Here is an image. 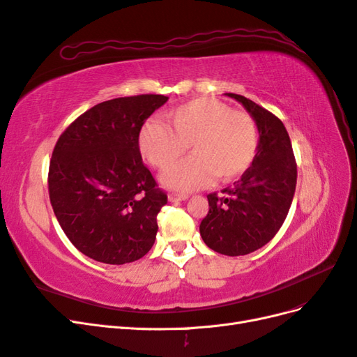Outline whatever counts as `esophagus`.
I'll return each mask as SVG.
<instances>
[{
	"label": "esophagus",
	"mask_w": 357,
	"mask_h": 357,
	"mask_svg": "<svg viewBox=\"0 0 357 357\" xmlns=\"http://www.w3.org/2000/svg\"><path fill=\"white\" fill-rule=\"evenodd\" d=\"M188 198H189L188 193H177V192H172V193H169V195H168V199H169L171 202L185 201V199H188Z\"/></svg>",
	"instance_id": "34e87169"
}]
</instances>
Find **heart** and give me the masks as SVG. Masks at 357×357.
Segmentation results:
<instances>
[{
	"mask_svg": "<svg viewBox=\"0 0 357 357\" xmlns=\"http://www.w3.org/2000/svg\"><path fill=\"white\" fill-rule=\"evenodd\" d=\"M168 125L147 121L138 132V149L158 169L165 171L186 153L190 158L162 177L168 188L198 189L213 178L229 181L252 167L257 155L259 129L252 114L231 110L213 98H197L167 113Z\"/></svg>",
	"mask_w": 357,
	"mask_h": 357,
	"instance_id": "heart-1",
	"label": "heart"
}]
</instances>
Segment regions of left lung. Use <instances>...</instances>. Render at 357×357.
I'll list each match as a JSON object with an SVG mask.
<instances>
[{
    "instance_id": "8db88e82",
    "label": "left lung",
    "mask_w": 357,
    "mask_h": 357,
    "mask_svg": "<svg viewBox=\"0 0 357 357\" xmlns=\"http://www.w3.org/2000/svg\"><path fill=\"white\" fill-rule=\"evenodd\" d=\"M253 116L259 129L257 155L223 197L213 192L199 225L204 243L226 256H243L265 245L282 228L296 188V160L283 122L243 95L228 93Z\"/></svg>"
}]
</instances>
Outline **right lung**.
<instances>
[{
	"label": "right lung",
	"instance_id": "right-lung-1",
	"mask_svg": "<svg viewBox=\"0 0 357 357\" xmlns=\"http://www.w3.org/2000/svg\"><path fill=\"white\" fill-rule=\"evenodd\" d=\"M168 101L134 95L96 104L61 134L49 165V197L62 231L79 252L122 265L152 248L158 213L168 201L143 164L138 132Z\"/></svg>",
	"mask_w": 357,
	"mask_h": 357
}]
</instances>
